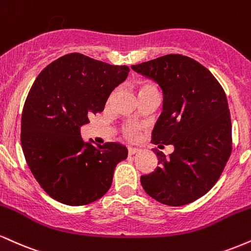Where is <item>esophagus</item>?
I'll use <instances>...</instances> for the list:
<instances>
[{
  "label": "esophagus",
  "mask_w": 251,
  "mask_h": 251,
  "mask_svg": "<svg viewBox=\"0 0 251 251\" xmlns=\"http://www.w3.org/2000/svg\"><path fill=\"white\" fill-rule=\"evenodd\" d=\"M138 151H139V149H137V148H132V146H129V148H128V153L129 154L137 153Z\"/></svg>",
  "instance_id": "obj_1"
}]
</instances>
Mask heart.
Returning <instances> with one entry per match:
<instances>
[{
  "instance_id": "1",
  "label": "heart",
  "mask_w": 251,
  "mask_h": 251,
  "mask_svg": "<svg viewBox=\"0 0 251 251\" xmlns=\"http://www.w3.org/2000/svg\"><path fill=\"white\" fill-rule=\"evenodd\" d=\"M150 89H155V86L152 85V83L150 82H140L139 87H138V92L139 93H142V92H145V91H150ZM124 133H125L126 137L128 138H132L134 137L135 134V127H126L124 129Z\"/></svg>"
}]
</instances>
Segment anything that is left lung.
<instances>
[{"mask_svg": "<svg viewBox=\"0 0 251 251\" xmlns=\"http://www.w3.org/2000/svg\"><path fill=\"white\" fill-rule=\"evenodd\" d=\"M132 70L154 80L163 89V112L151 142L175 146L169 157L153 149L158 166L140 177L143 188L165 205L191 203L220 179L231 154L226 92L208 68L180 54L133 65Z\"/></svg>", "mask_w": 251, "mask_h": 251, "instance_id": "obj_1", "label": "left lung"}]
</instances>
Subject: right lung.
Wrapping results in <instances>:
<instances>
[{"label": "right lung", "instance_id": "right-lung-1", "mask_svg": "<svg viewBox=\"0 0 251 251\" xmlns=\"http://www.w3.org/2000/svg\"><path fill=\"white\" fill-rule=\"evenodd\" d=\"M128 72L72 53L43 68L31 86L22 111V150L37 183L60 203L79 206L101 198L117 164L127 158L119 143H85L80 127L103 111Z\"/></svg>", "mask_w": 251, "mask_h": 251}]
</instances>
